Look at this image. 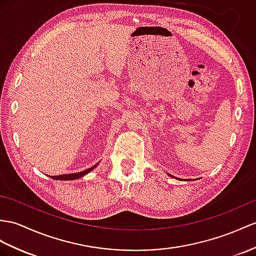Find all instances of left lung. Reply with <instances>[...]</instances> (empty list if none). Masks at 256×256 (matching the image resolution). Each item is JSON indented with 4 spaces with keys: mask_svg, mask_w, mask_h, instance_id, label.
I'll list each match as a JSON object with an SVG mask.
<instances>
[{
    "mask_svg": "<svg viewBox=\"0 0 256 256\" xmlns=\"http://www.w3.org/2000/svg\"><path fill=\"white\" fill-rule=\"evenodd\" d=\"M172 177H174V176H172Z\"/></svg>",
    "mask_w": 256,
    "mask_h": 256,
    "instance_id": "8db88e82",
    "label": "left lung"
}]
</instances>
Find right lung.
<instances>
[{
    "instance_id": "add662e5",
    "label": "right lung",
    "mask_w": 256,
    "mask_h": 256,
    "mask_svg": "<svg viewBox=\"0 0 256 256\" xmlns=\"http://www.w3.org/2000/svg\"><path fill=\"white\" fill-rule=\"evenodd\" d=\"M98 164H96L94 166H92L88 170H86L84 172H76V174H68V175H58V176H50L52 179H56V180H74V179H78L80 177L84 176L86 174H88L89 172H91L93 168H96Z\"/></svg>"
}]
</instances>
